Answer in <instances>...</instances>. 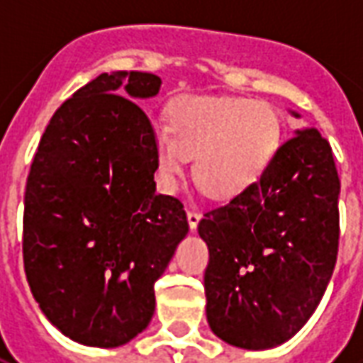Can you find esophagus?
<instances>
[{"instance_id": "34e87169", "label": "esophagus", "mask_w": 363, "mask_h": 363, "mask_svg": "<svg viewBox=\"0 0 363 363\" xmlns=\"http://www.w3.org/2000/svg\"><path fill=\"white\" fill-rule=\"evenodd\" d=\"M186 220H189V228L190 231H194V229L198 228V223H200V220H202V216L198 212H192V210H189L186 212Z\"/></svg>"}]
</instances>
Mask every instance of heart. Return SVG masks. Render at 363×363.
I'll return each instance as SVG.
<instances>
[{"label":"heart","mask_w":363,"mask_h":363,"mask_svg":"<svg viewBox=\"0 0 363 363\" xmlns=\"http://www.w3.org/2000/svg\"><path fill=\"white\" fill-rule=\"evenodd\" d=\"M169 130L153 134L161 186L171 190L194 157L192 177L213 200H231L260 181L280 147L281 124L268 104L228 96H184Z\"/></svg>","instance_id":"heart-1"}]
</instances>
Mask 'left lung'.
Here are the masks:
<instances>
[{
    "label": "left lung",
    "mask_w": 363,
    "mask_h": 363,
    "mask_svg": "<svg viewBox=\"0 0 363 363\" xmlns=\"http://www.w3.org/2000/svg\"><path fill=\"white\" fill-rule=\"evenodd\" d=\"M338 194L330 143L305 128L281 143L257 184L204 213L198 233L210 251L204 289L213 335L267 350L303 327L335 270Z\"/></svg>",
    "instance_id": "8db88e82"
}]
</instances>
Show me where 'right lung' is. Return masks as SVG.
I'll use <instances>...</instances> for the list:
<instances>
[{"mask_svg":"<svg viewBox=\"0 0 363 363\" xmlns=\"http://www.w3.org/2000/svg\"><path fill=\"white\" fill-rule=\"evenodd\" d=\"M157 75L101 74L54 112L30 165L23 260L60 333L114 348L150 325L153 286L189 233L181 200L155 192L153 126L138 99Z\"/></svg>","mask_w":363,"mask_h":363,"instance_id":"obj_1","label":"right lung"}]
</instances>
